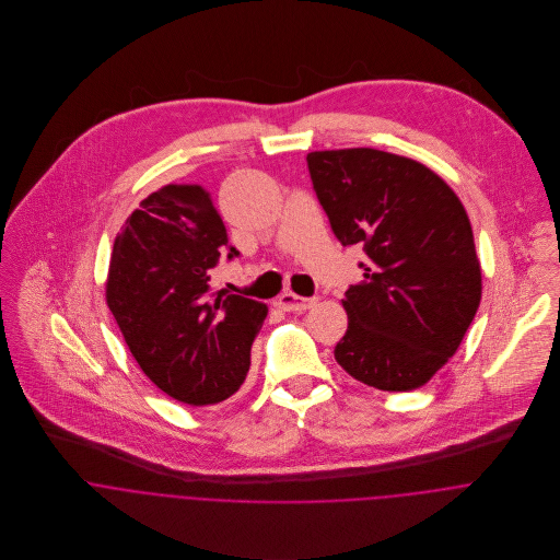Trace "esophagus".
<instances>
[{
  "instance_id": "esophagus-1",
  "label": "esophagus",
  "mask_w": 560,
  "mask_h": 560,
  "mask_svg": "<svg viewBox=\"0 0 560 560\" xmlns=\"http://www.w3.org/2000/svg\"><path fill=\"white\" fill-rule=\"evenodd\" d=\"M276 306H278L280 311H284V313H304V311H308V308L315 306V300H308V298H302V295H295V293L287 291V293H282V295L278 298Z\"/></svg>"
}]
</instances>
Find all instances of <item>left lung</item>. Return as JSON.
I'll list each match as a JSON object with an SVG mask.
<instances>
[{"mask_svg": "<svg viewBox=\"0 0 560 560\" xmlns=\"http://www.w3.org/2000/svg\"><path fill=\"white\" fill-rule=\"evenodd\" d=\"M331 231L369 256L342 300L334 349L358 382L388 393L424 386L459 349L479 311L480 262L457 194L420 161L377 149L308 153Z\"/></svg>", "mask_w": 560, "mask_h": 560, "instance_id": "1", "label": "left lung"}]
</instances>
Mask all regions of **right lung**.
Here are the masks:
<instances>
[{
    "instance_id": "1",
    "label": "right lung",
    "mask_w": 560,
    "mask_h": 560,
    "mask_svg": "<svg viewBox=\"0 0 560 560\" xmlns=\"http://www.w3.org/2000/svg\"><path fill=\"white\" fill-rule=\"evenodd\" d=\"M229 245L211 194L163 185L114 240L105 300L147 377L167 397L202 407L233 397L267 306L211 293V269Z\"/></svg>"
}]
</instances>
